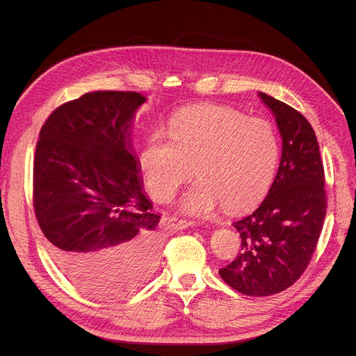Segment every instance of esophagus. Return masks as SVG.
Segmentation results:
<instances>
[{
    "mask_svg": "<svg viewBox=\"0 0 356 356\" xmlns=\"http://www.w3.org/2000/svg\"><path fill=\"white\" fill-rule=\"evenodd\" d=\"M173 220V225L177 228V229H186V228H191V227H195L197 222L195 220H188V219H177V218H172Z\"/></svg>",
    "mask_w": 356,
    "mask_h": 356,
    "instance_id": "1",
    "label": "esophagus"
}]
</instances>
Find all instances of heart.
<instances>
[{"label":"heart","mask_w":356,"mask_h":356,"mask_svg":"<svg viewBox=\"0 0 356 356\" xmlns=\"http://www.w3.org/2000/svg\"><path fill=\"white\" fill-rule=\"evenodd\" d=\"M278 159V137L268 121L204 105L176 114L168 136H149L138 161L149 193L160 200L172 199L195 167L199 180L183 195L180 208L209 215L220 203L229 211L258 203L270 191Z\"/></svg>","instance_id":"b5f03b06"}]
</instances>
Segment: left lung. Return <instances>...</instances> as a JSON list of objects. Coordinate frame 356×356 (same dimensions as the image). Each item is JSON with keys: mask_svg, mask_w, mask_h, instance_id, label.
<instances>
[{"mask_svg": "<svg viewBox=\"0 0 356 356\" xmlns=\"http://www.w3.org/2000/svg\"><path fill=\"white\" fill-rule=\"evenodd\" d=\"M283 140L282 160L267 197L234 222L241 252L219 270L234 290L264 297L294 284L307 268L326 216L325 170L310 122L290 105L259 92Z\"/></svg>", "mask_w": 356, "mask_h": 356, "instance_id": "left-lung-1", "label": "left lung"}]
</instances>
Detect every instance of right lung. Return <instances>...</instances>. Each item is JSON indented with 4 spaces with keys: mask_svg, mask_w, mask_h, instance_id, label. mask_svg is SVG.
<instances>
[{
    "mask_svg": "<svg viewBox=\"0 0 356 356\" xmlns=\"http://www.w3.org/2000/svg\"><path fill=\"white\" fill-rule=\"evenodd\" d=\"M145 98L97 90L56 108L33 164L35 219L56 264L83 291L117 297L153 274L160 215L143 189L131 124Z\"/></svg>",
    "mask_w": 356,
    "mask_h": 356,
    "instance_id": "add662e5",
    "label": "right lung"
}]
</instances>
